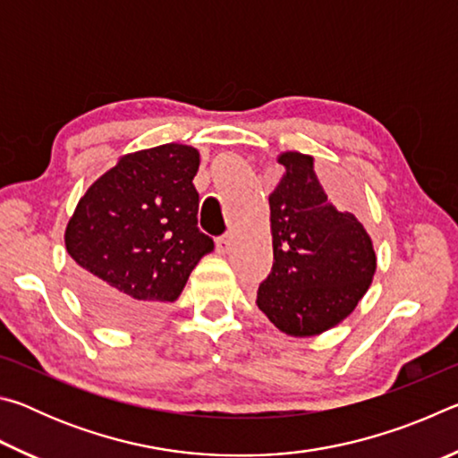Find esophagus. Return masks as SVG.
<instances>
[{"label": "esophagus", "mask_w": 458, "mask_h": 458, "mask_svg": "<svg viewBox=\"0 0 458 458\" xmlns=\"http://www.w3.org/2000/svg\"><path fill=\"white\" fill-rule=\"evenodd\" d=\"M232 246V234H222L220 238H216V248H218V252H228Z\"/></svg>", "instance_id": "34e87169"}]
</instances>
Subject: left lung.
<instances>
[{"mask_svg": "<svg viewBox=\"0 0 458 458\" xmlns=\"http://www.w3.org/2000/svg\"><path fill=\"white\" fill-rule=\"evenodd\" d=\"M284 175L268 196L275 262L257 305L286 335L309 337L335 327L358 307L376 273L363 224L327 199L311 155L286 151Z\"/></svg>", "mask_w": 458, "mask_h": 458, "instance_id": "obj_1", "label": "left lung"}]
</instances>
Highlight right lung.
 Instances as JSON below:
<instances>
[{
  "instance_id": "add662e5",
  "label": "right lung",
  "mask_w": 458,
  "mask_h": 458,
  "mask_svg": "<svg viewBox=\"0 0 458 458\" xmlns=\"http://www.w3.org/2000/svg\"><path fill=\"white\" fill-rule=\"evenodd\" d=\"M198 167L190 145L135 151L81 198L64 242L76 291L98 319L114 327L149 323L214 250L198 228Z\"/></svg>"
}]
</instances>
